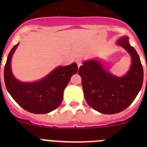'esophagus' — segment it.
Returning <instances> with one entry per match:
<instances>
[{"instance_id":"1","label":"esophagus","mask_w":147,"mask_h":147,"mask_svg":"<svg viewBox=\"0 0 147 147\" xmlns=\"http://www.w3.org/2000/svg\"><path fill=\"white\" fill-rule=\"evenodd\" d=\"M76 63H77V65L79 67H80V66L82 65V62L81 59H77V60H76Z\"/></svg>"}]
</instances>
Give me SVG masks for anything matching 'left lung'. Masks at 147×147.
<instances>
[{
	"mask_svg": "<svg viewBox=\"0 0 147 147\" xmlns=\"http://www.w3.org/2000/svg\"><path fill=\"white\" fill-rule=\"evenodd\" d=\"M118 45L125 49L132 57L130 69L124 76H113L96 60L85 61L78 71L87 103L103 114L118 113L129 107L140 91L144 80L139 56L129 45L128 37H121Z\"/></svg>",
	"mask_w": 147,
	"mask_h": 147,
	"instance_id": "8db88e82",
	"label": "left lung"
}]
</instances>
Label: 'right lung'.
<instances>
[{
	"mask_svg": "<svg viewBox=\"0 0 147 147\" xmlns=\"http://www.w3.org/2000/svg\"><path fill=\"white\" fill-rule=\"evenodd\" d=\"M10 51L4 67V82L6 89L15 102L26 111L35 114H45L60 105L63 91L71 77L78 71L76 63L58 67L40 81L33 83L20 82L13 76L11 59L18 47Z\"/></svg>",
	"mask_w": 147,
	"mask_h": 147,
	"instance_id": "1",
	"label": "right lung"
}]
</instances>
